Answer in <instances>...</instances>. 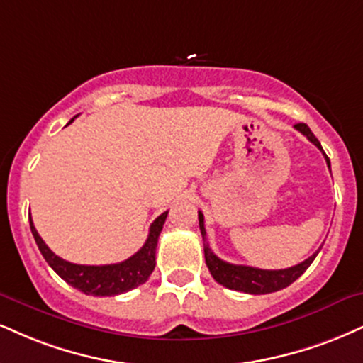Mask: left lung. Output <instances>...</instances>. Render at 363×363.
Instances as JSON below:
<instances>
[{
  "label": "left lung",
  "instance_id": "obj_1",
  "mask_svg": "<svg viewBox=\"0 0 363 363\" xmlns=\"http://www.w3.org/2000/svg\"><path fill=\"white\" fill-rule=\"evenodd\" d=\"M294 128L298 130L306 137L309 142L314 143L320 150L323 152V147L320 143V140L314 137L311 130L306 123H298L294 125ZM325 155L326 164L330 167V159L328 155L323 152ZM198 218H199V230L201 235H203L204 240V259H206V265L211 272L213 279L221 286L228 287V289L233 291H240V292H247V294H269V292H276L281 291L284 287L291 286L296 279L303 276L306 272V269L313 264V260L316 259L318 252L316 250L313 253L309 259L304 262H301L298 265H292L289 269H279V270H265V269H257V267H248V265H235V264H228V262L218 259L215 253L211 252V248L206 243V230H204V216L203 213L198 211Z\"/></svg>",
  "mask_w": 363,
  "mask_h": 363
}]
</instances>
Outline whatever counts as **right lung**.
Masks as SVG:
<instances>
[{
  "label": "right lung",
  "instance_id": "obj_1",
  "mask_svg": "<svg viewBox=\"0 0 363 363\" xmlns=\"http://www.w3.org/2000/svg\"><path fill=\"white\" fill-rule=\"evenodd\" d=\"M74 118L69 123H72ZM169 211L160 215L154 223L150 225L148 230L147 242L143 247L120 264H110V265H77L71 264V262L60 259L55 255L49 247L45 245L38 231L35 230L32 216H30V228H32V235L37 242V247L47 264L55 270L57 276L64 279L69 286L76 287L81 292L87 296H116L123 294L138 287L150 277V274L155 269V248L157 242H159V235L164 228L165 218H167Z\"/></svg>",
  "mask_w": 363,
  "mask_h": 363
}]
</instances>
